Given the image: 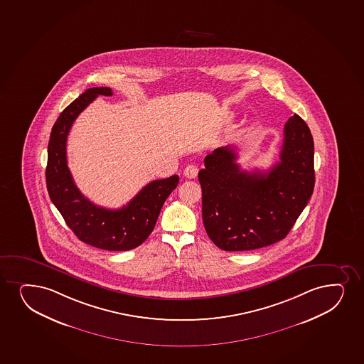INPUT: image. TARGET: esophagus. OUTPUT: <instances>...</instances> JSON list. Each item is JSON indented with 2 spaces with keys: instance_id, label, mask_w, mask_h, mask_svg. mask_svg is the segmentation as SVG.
I'll list each match as a JSON object with an SVG mask.
<instances>
[{
  "instance_id": "34e87169",
  "label": "esophagus",
  "mask_w": 364,
  "mask_h": 364,
  "mask_svg": "<svg viewBox=\"0 0 364 364\" xmlns=\"http://www.w3.org/2000/svg\"><path fill=\"white\" fill-rule=\"evenodd\" d=\"M197 173H198V168L195 164H188L184 169V176L188 179H193L196 178Z\"/></svg>"
}]
</instances>
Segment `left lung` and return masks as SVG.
I'll list each match as a JSON object with an SVG mask.
<instances>
[{"instance_id": "obj_1", "label": "left lung", "mask_w": 364, "mask_h": 364, "mask_svg": "<svg viewBox=\"0 0 364 364\" xmlns=\"http://www.w3.org/2000/svg\"><path fill=\"white\" fill-rule=\"evenodd\" d=\"M231 146L207 154L198 173L207 235L224 251H250L284 239L314 188V144L301 117L284 128L279 162L268 171H246Z\"/></svg>"}]
</instances>
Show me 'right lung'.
I'll return each mask as SVG.
<instances>
[{
    "label": "right lung",
    "instance_id": "obj_1",
    "mask_svg": "<svg viewBox=\"0 0 364 364\" xmlns=\"http://www.w3.org/2000/svg\"><path fill=\"white\" fill-rule=\"evenodd\" d=\"M99 95L113 94L109 87L87 89L60 113L53 125L48 141L46 185L51 201L77 239L101 250L129 251L150 236L179 176L151 181L119 210L94 205L79 191L67 164V137L74 120Z\"/></svg>",
    "mask_w": 364,
    "mask_h": 364
}]
</instances>
